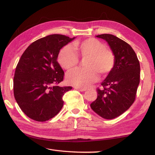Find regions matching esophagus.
Instances as JSON below:
<instances>
[{"instance_id": "1", "label": "esophagus", "mask_w": 155, "mask_h": 155, "mask_svg": "<svg viewBox=\"0 0 155 155\" xmlns=\"http://www.w3.org/2000/svg\"><path fill=\"white\" fill-rule=\"evenodd\" d=\"M76 89L81 91V92H84V91H87V88H76Z\"/></svg>"}]
</instances>
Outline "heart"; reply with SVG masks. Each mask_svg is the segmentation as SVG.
Returning <instances> with one entry per match:
<instances>
[{"instance_id":"obj_1","label":"heart","mask_w":155,"mask_h":155,"mask_svg":"<svg viewBox=\"0 0 155 155\" xmlns=\"http://www.w3.org/2000/svg\"><path fill=\"white\" fill-rule=\"evenodd\" d=\"M73 47L65 46L58 54V61L62 68L71 70L78 63V56L87 58L84 69H74L67 74L69 84L78 88H87L98 79V73L107 75L116 64V57L110 49L106 48L103 42L97 38H89L82 41H75Z\"/></svg>"}]
</instances>
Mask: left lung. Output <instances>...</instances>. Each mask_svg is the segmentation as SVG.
Returning <instances> with one entry per match:
<instances>
[{"instance_id": "1", "label": "left lung", "mask_w": 155, "mask_h": 155, "mask_svg": "<svg viewBox=\"0 0 155 155\" xmlns=\"http://www.w3.org/2000/svg\"><path fill=\"white\" fill-rule=\"evenodd\" d=\"M106 41L116 57V64L97 89V99L91 104L95 113L105 119L120 116L135 100L140 83V63L127 42L110 34L97 35Z\"/></svg>"}]
</instances>
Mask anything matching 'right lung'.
I'll return each mask as SVG.
<instances>
[{"mask_svg":"<svg viewBox=\"0 0 155 155\" xmlns=\"http://www.w3.org/2000/svg\"><path fill=\"white\" fill-rule=\"evenodd\" d=\"M74 38L47 36L29 45L20 58L13 80L14 95L23 113L32 120H48L62 108V97L72 87L58 86L64 74L57 58L61 49Z\"/></svg>","mask_w":155,"mask_h":155,"instance_id":"1","label":"right lung"}]
</instances>
